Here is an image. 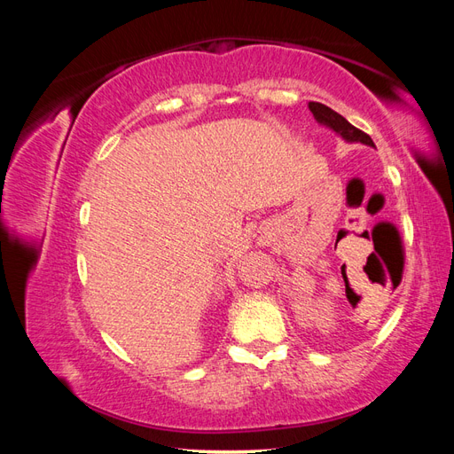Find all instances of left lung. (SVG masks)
I'll use <instances>...</instances> for the list:
<instances>
[{
    "instance_id": "left-lung-1",
    "label": "left lung",
    "mask_w": 454,
    "mask_h": 454,
    "mask_svg": "<svg viewBox=\"0 0 454 454\" xmlns=\"http://www.w3.org/2000/svg\"><path fill=\"white\" fill-rule=\"evenodd\" d=\"M309 109L312 112L314 119L320 122L322 127L333 130L337 136H340L342 140L345 142H350V144H364V145H369V147H375L373 140L369 138V136L362 130H358L356 127H352L350 122L339 115L337 112H333L332 107H327L320 102H309Z\"/></svg>"
}]
</instances>
